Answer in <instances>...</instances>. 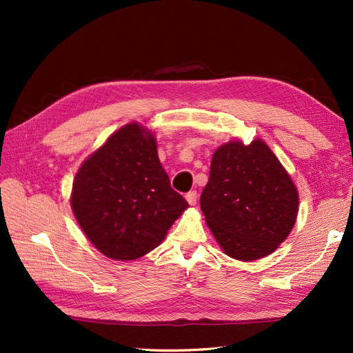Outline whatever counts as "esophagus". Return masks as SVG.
<instances>
[{
	"label": "esophagus",
	"mask_w": 353,
	"mask_h": 353,
	"mask_svg": "<svg viewBox=\"0 0 353 353\" xmlns=\"http://www.w3.org/2000/svg\"><path fill=\"white\" fill-rule=\"evenodd\" d=\"M185 199H186V201H188V203H190V206H196L197 199H199L197 191H190V192L185 196Z\"/></svg>",
	"instance_id": "1"
}]
</instances>
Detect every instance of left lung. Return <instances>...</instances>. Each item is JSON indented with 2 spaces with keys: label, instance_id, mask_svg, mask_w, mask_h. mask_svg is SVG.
Wrapping results in <instances>:
<instances>
[{
  "label": "left lung",
  "instance_id": "8db88e82",
  "mask_svg": "<svg viewBox=\"0 0 353 353\" xmlns=\"http://www.w3.org/2000/svg\"><path fill=\"white\" fill-rule=\"evenodd\" d=\"M200 208L223 252L249 262L287 239L297 219L299 192L264 141L245 145L235 139L215 150Z\"/></svg>",
  "mask_w": 353,
  "mask_h": 353
}]
</instances>
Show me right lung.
I'll list each match as a JSON object with an SVG mask.
<instances>
[{"mask_svg": "<svg viewBox=\"0 0 353 353\" xmlns=\"http://www.w3.org/2000/svg\"><path fill=\"white\" fill-rule=\"evenodd\" d=\"M186 208L157 157L154 134L139 123L112 133L72 182L74 216L110 259L133 261L156 249Z\"/></svg>", "mask_w": 353, "mask_h": 353, "instance_id": "obj_1", "label": "right lung"}]
</instances>
